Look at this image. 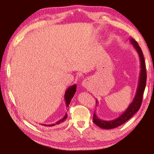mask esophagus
I'll use <instances>...</instances> for the list:
<instances>
[{
    "label": "esophagus",
    "instance_id": "1",
    "mask_svg": "<svg viewBox=\"0 0 154 154\" xmlns=\"http://www.w3.org/2000/svg\"><path fill=\"white\" fill-rule=\"evenodd\" d=\"M90 84V81H89V79H85L83 81L82 83V86L83 88H89Z\"/></svg>",
    "mask_w": 154,
    "mask_h": 154
}]
</instances>
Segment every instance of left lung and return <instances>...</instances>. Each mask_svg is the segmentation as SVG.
<instances>
[{
    "label": "left lung",
    "mask_w": 154,
    "mask_h": 154,
    "mask_svg": "<svg viewBox=\"0 0 154 154\" xmlns=\"http://www.w3.org/2000/svg\"><path fill=\"white\" fill-rule=\"evenodd\" d=\"M130 43L134 47V48L136 49L138 54H139L140 58V71L139 73V83H138L137 89L136 91V94L134 96V98L132 100V102L130 104L128 107L126 109L124 113L118 118L114 119L113 120L106 121L103 120L100 118H98L96 116V112H94L93 116V122L96 126L101 128L103 129H112L117 128L122 124H124L129 119L132 118L137 112L139 110L140 106L141 105V103L143 100V96L144 93V90L146 85V80H147V74H146L145 69V63L144 57L141 49L139 45V44L135 41L134 38H130ZM96 103L98 104V100H96Z\"/></svg>",
    "instance_id": "8db88e82"
}]
</instances>
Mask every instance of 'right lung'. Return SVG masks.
Masks as SVG:
<instances>
[{
  "label": "right lung",
  "mask_w": 154,
  "mask_h": 154,
  "mask_svg": "<svg viewBox=\"0 0 154 154\" xmlns=\"http://www.w3.org/2000/svg\"><path fill=\"white\" fill-rule=\"evenodd\" d=\"M76 89H77V85H76V84H75V85H71V86H70L69 88H68V89L66 90V92H65L64 100H65V103H66V107L69 106L70 103H71V99L72 98V97H73L75 94V92H76ZM66 118H67V114L66 113V114H65V116H64L63 118L60 119V120H58L55 124H41V125H42V126H44L52 127V126H56V125H58V124H60L62 123H63L64 121H66Z\"/></svg>",
  "instance_id": "add662e5"
}]
</instances>
